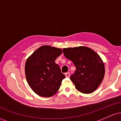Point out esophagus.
Returning a JSON list of instances; mask_svg holds the SVG:
<instances>
[{
	"mask_svg": "<svg viewBox=\"0 0 121 121\" xmlns=\"http://www.w3.org/2000/svg\"><path fill=\"white\" fill-rule=\"evenodd\" d=\"M65 76H66V77H69V76H70V74H69V73H66L65 74Z\"/></svg>",
	"mask_w": 121,
	"mask_h": 121,
	"instance_id": "esophagus-1",
	"label": "esophagus"
}]
</instances>
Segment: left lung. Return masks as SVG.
<instances>
[{"label":"left lung","mask_w":121,"mask_h":121,"mask_svg":"<svg viewBox=\"0 0 121 121\" xmlns=\"http://www.w3.org/2000/svg\"><path fill=\"white\" fill-rule=\"evenodd\" d=\"M64 56L76 67L70 80L77 91L84 94L93 92L100 85L105 76V65L100 56L85 46L63 48Z\"/></svg>","instance_id":"1"}]
</instances>
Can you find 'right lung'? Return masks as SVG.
<instances>
[{
  "label": "right lung",
  "mask_w": 121,
  "mask_h": 121,
  "mask_svg": "<svg viewBox=\"0 0 121 121\" xmlns=\"http://www.w3.org/2000/svg\"><path fill=\"white\" fill-rule=\"evenodd\" d=\"M62 52L60 48L43 45L26 60V79L30 88L37 95L50 97L59 91L65 76L55 60Z\"/></svg>",
  "instance_id": "add662e5"
}]
</instances>
